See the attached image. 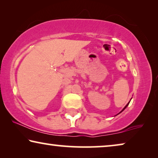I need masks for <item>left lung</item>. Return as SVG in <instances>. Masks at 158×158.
Listing matches in <instances>:
<instances>
[{"label":"left lung","instance_id":"8db88e82","mask_svg":"<svg viewBox=\"0 0 158 158\" xmlns=\"http://www.w3.org/2000/svg\"><path fill=\"white\" fill-rule=\"evenodd\" d=\"M129 102H130V101H129ZM129 102H128V103H127V104L126 106H124V109H123L122 110V111H121L119 112V113H121V112H122V111H124V110L125 109H126V108H127V106H128V105H129ZM119 113H118V114H119ZM118 114H116V115H118Z\"/></svg>","mask_w":158,"mask_h":158}]
</instances>
